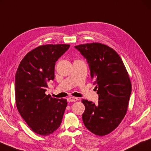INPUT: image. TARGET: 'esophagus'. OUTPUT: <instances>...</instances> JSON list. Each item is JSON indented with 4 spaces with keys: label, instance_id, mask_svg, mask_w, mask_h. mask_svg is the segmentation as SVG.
I'll use <instances>...</instances> for the list:
<instances>
[{
    "label": "esophagus",
    "instance_id": "1",
    "mask_svg": "<svg viewBox=\"0 0 151 151\" xmlns=\"http://www.w3.org/2000/svg\"><path fill=\"white\" fill-rule=\"evenodd\" d=\"M67 100H68V102H76V101H77L78 100V98H76V97H69V98H67Z\"/></svg>",
    "mask_w": 151,
    "mask_h": 151
}]
</instances>
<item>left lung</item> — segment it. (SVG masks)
I'll use <instances>...</instances> for the list:
<instances>
[{
	"mask_svg": "<svg viewBox=\"0 0 151 151\" xmlns=\"http://www.w3.org/2000/svg\"><path fill=\"white\" fill-rule=\"evenodd\" d=\"M87 60L98 103L87 100L82 116L84 124L96 135H108L117 127L127 111L131 83L121 57L113 49L100 43L75 46Z\"/></svg>",
	"mask_w": 151,
	"mask_h": 151,
	"instance_id": "left-lung-1",
	"label": "left lung"
}]
</instances>
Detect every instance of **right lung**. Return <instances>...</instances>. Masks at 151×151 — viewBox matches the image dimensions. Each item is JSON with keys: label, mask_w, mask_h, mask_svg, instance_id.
Here are the masks:
<instances>
[{"label": "right lung", "mask_w": 151, "mask_h": 151, "mask_svg": "<svg viewBox=\"0 0 151 151\" xmlns=\"http://www.w3.org/2000/svg\"><path fill=\"white\" fill-rule=\"evenodd\" d=\"M68 44L40 45L22 60L15 77L16 104L19 113L35 133L47 136L61 125L67 100L45 94L55 78V65L68 50Z\"/></svg>", "instance_id": "add662e5"}]
</instances>
